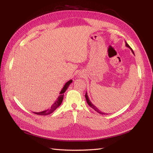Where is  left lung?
Returning <instances> with one entry per match:
<instances>
[{"label": "left lung", "instance_id": "8db88e82", "mask_svg": "<svg viewBox=\"0 0 153 153\" xmlns=\"http://www.w3.org/2000/svg\"><path fill=\"white\" fill-rule=\"evenodd\" d=\"M125 43H126V47H128L129 49L131 50V51L132 52V53L135 55V53H134V52H133V50L131 49V48L129 47V45L126 42V41H125ZM85 99H86V101H87V104L89 105V106H91V107L92 108V109H94L96 112H97L98 113H99V114H101V115H106V114H106V113H104V112H101V111H100L98 108L96 107V106H94L93 104H92V103H91V101L89 100V97H88V96H87V92H86V93H85Z\"/></svg>", "mask_w": 153, "mask_h": 153}]
</instances>
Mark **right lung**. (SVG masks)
<instances>
[{
	"mask_svg": "<svg viewBox=\"0 0 153 153\" xmlns=\"http://www.w3.org/2000/svg\"><path fill=\"white\" fill-rule=\"evenodd\" d=\"M73 80H69L68 82H67L65 85H64L62 89L61 90V91L60 92V95L59 96V97L57 98V100L55 101L54 103L51 106V107H50L49 108L43 110L42 112H34L36 114H38V115H50V114H52V112H53L54 111L56 110L59 106L61 105L62 102V100L64 98V93L66 92V91L67 90V89L68 88L69 85H70L71 83H72Z\"/></svg>",
	"mask_w": 153,
	"mask_h": 153,
	"instance_id": "obj_1",
	"label": "right lung"
}]
</instances>
